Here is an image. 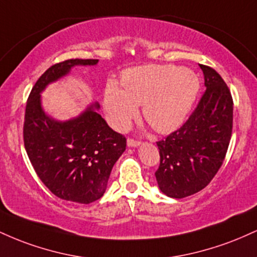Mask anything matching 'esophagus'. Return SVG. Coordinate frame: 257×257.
<instances>
[{
    "label": "esophagus",
    "instance_id": "34e87169",
    "mask_svg": "<svg viewBox=\"0 0 257 257\" xmlns=\"http://www.w3.org/2000/svg\"><path fill=\"white\" fill-rule=\"evenodd\" d=\"M126 144H128V146H129V147H137V146L140 145L141 141L135 140V139L129 138V139H128V141H126Z\"/></svg>",
    "mask_w": 257,
    "mask_h": 257
}]
</instances>
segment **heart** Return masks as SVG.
Listing matches in <instances>:
<instances>
[{"label": "heart", "mask_w": 257, "mask_h": 257, "mask_svg": "<svg viewBox=\"0 0 257 257\" xmlns=\"http://www.w3.org/2000/svg\"><path fill=\"white\" fill-rule=\"evenodd\" d=\"M192 70L174 65H145L126 70L122 87L108 85L105 107L116 128H124L144 105V117L155 131L169 133L184 122L199 91Z\"/></svg>", "instance_id": "obj_1"}]
</instances>
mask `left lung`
<instances>
[{
    "instance_id": "1",
    "label": "left lung",
    "mask_w": 257,
    "mask_h": 257,
    "mask_svg": "<svg viewBox=\"0 0 257 257\" xmlns=\"http://www.w3.org/2000/svg\"><path fill=\"white\" fill-rule=\"evenodd\" d=\"M206 89L188 119L157 141L159 167L155 175L163 193L185 198L209 185L222 166L233 128V99L213 67L199 65Z\"/></svg>"
}]
</instances>
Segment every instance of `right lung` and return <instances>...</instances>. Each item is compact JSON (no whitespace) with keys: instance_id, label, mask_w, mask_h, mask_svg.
<instances>
[{"instance_id":"obj_1","label":"right lung","mask_w":257,"mask_h":257,"mask_svg":"<svg viewBox=\"0 0 257 257\" xmlns=\"http://www.w3.org/2000/svg\"><path fill=\"white\" fill-rule=\"evenodd\" d=\"M96 63L98 59H69L52 65L32 87L23 126L26 153L41 181L59 198L82 204L95 202L105 193L126 139L95 111L98 104L67 122L49 118L41 107L40 93L75 65Z\"/></svg>"}]
</instances>
